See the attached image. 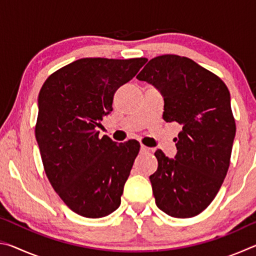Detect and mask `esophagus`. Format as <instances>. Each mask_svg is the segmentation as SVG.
Here are the masks:
<instances>
[{
	"mask_svg": "<svg viewBox=\"0 0 256 256\" xmlns=\"http://www.w3.org/2000/svg\"><path fill=\"white\" fill-rule=\"evenodd\" d=\"M140 150H141V152H148V151H149V148H148V146H144V144H141V146H140Z\"/></svg>",
	"mask_w": 256,
	"mask_h": 256,
	"instance_id": "esophagus-1",
	"label": "esophagus"
}]
</instances>
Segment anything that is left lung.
<instances>
[{
  "instance_id": "1",
  "label": "left lung",
  "mask_w": 256,
  "mask_h": 256,
  "mask_svg": "<svg viewBox=\"0 0 256 256\" xmlns=\"http://www.w3.org/2000/svg\"><path fill=\"white\" fill-rule=\"evenodd\" d=\"M160 90L162 118L182 125L177 154L154 152L149 178L156 204L175 218H192L209 206L227 175L236 124L224 82L193 60L174 54L150 60L136 76Z\"/></svg>"
}]
</instances>
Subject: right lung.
I'll use <instances>...</instances> for the list:
<instances>
[{"label": "right lung", "instance_id": "right-lung-1", "mask_svg": "<svg viewBox=\"0 0 256 256\" xmlns=\"http://www.w3.org/2000/svg\"><path fill=\"white\" fill-rule=\"evenodd\" d=\"M146 58H86L47 78L38 96L34 134L50 185L70 209L102 218L120 204L124 184L140 150L136 140L99 138L112 98L146 62Z\"/></svg>", "mask_w": 256, "mask_h": 256}]
</instances>
